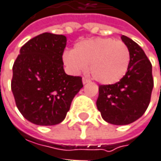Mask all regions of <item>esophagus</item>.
I'll return each mask as SVG.
<instances>
[{
  "label": "esophagus",
  "instance_id": "1",
  "mask_svg": "<svg viewBox=\"0 0 161 161\" xmlns=\"http://www.w3.org/2000/svg\"><path fill=\"white\" fill-rule=\"evenodd\" d=\"M82 82H83V84H84V85H86V84H87V83L89 82V80H88L87 78H86V77H84V78L82 79Z\"/></svg>",
  "mask_w": 161,
  "mask_h": 161
}]
</instances>
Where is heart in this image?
Returning a JSON list of instances; mask_svg holds the SVG:
<instances>
[{"mask_svg":"<svg viewBox=\"0 0 161 161\" xmlns=\"http://www.w3.org/2000/svg\"><path fill=\"white\" fill-rule=\"evenodd\" d=\"M63 60L72 74L85 72L89 65L90 74L97 82L112 85L126 75L131 56L123 41L98 37L78 42L75 50L64 53Z\"/></svg>","mask_w":161,"mask_h":161,"instance_id":"b5f03b06","label":"heart"}]
</instances>
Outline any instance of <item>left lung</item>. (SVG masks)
I'll return each mask as SVG.
<instances>
[{
	"instance_id": "8db88e82",
	"label": "left lung",
	"mask_w": 161,
	"mask_h": 161,
	"mask_svg": "<svg viewBox=\"0 0 161 161\" xmlns=\"http://www.w3.org/2000/svg\"><path fill=\"white\" fill-rule=\"evenodd\" d=\"M130 51V64L122 80L98 87L97 108L107 123L130 124L145 113L153 89L152 65L142 48L126 36L121 37Z\"/></svg>"
}]
</instances>
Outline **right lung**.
<instances>
[{"instance_id":"1","label":"right lung","mask_w":161,"mask_h":161,"mask_svg":"<svg viewBox=\"0 0 161 161\" xmlns=\"http://www.w3.org/2000/svg\"><path fill=\"white\" fill-rule=\"evenodd\" d=\"M65 36L43 33L20 49L13 66L12 92L17 109L30 123H62L72 100L83 87L80 76L66 75L63 53Z\"/></svg>"}]
</instances>
